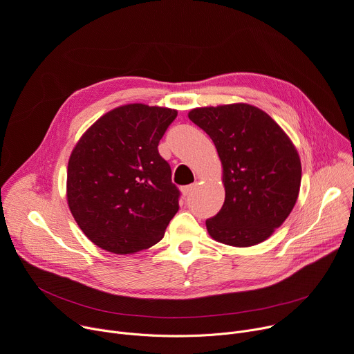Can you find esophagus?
Masks as SVG:
<instances>
[{
	"mask_svg": "<svg viewBox=\"0 0 354 354\" xmlns=\"http://www.w3.org/2000/svg\"><path fill=\"white\" fill-rule=\"evenodd\" d=\"M196 187H197V183H196V184H189V185L183 187V188H181V192H183V194H184V196H189V194H192V193L194 192Z\"/></svg>",
	"mask_w": 354,
	"mask_h": 354,
	"instance_id": "1",
	"label": "esophagus"
}]
</instances>
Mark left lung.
<instances>
[{"label": "left lung", "instance_id": "1", "mask_svg": "<svg viewBox=\"0 0 354 354\" xmlns=\"http://www.w3.org/2000/svg\"><path fill=\"white\" fill-rule=\"evenodd\" d=\"M188 118L209 136L223 162L225 201L205 221L208 234L232 247L257 245L297 200L302 167L295 146L274 119L247 103L198 107Z\"/></svg>", "mask_w": 354, "mask_h": 354}]
</instances>
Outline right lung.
Listing matches in <instances>:
<instances>
[{"instance_id":"obj_1","label":"right lung","mask_w":354,"mask_h":354,"mask_svg":"<svg viewBox=\"0 0 354 354\" xmlns=\"http://www.w3.org/2000/svg\"><path fill=\"white\" fill-rule=\"evenodd\" d=\"M177 111L131 103L103 115L75 146L66 196L99 248L134 254L157 243L178 211L180 189L158 143Z\"/></svg>"}]
</instances>
